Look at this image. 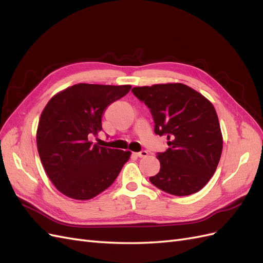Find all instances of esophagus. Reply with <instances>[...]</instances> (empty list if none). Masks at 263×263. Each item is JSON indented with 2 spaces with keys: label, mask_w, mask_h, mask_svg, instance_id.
I'll return each instance as SVG.
<instances>
[{
  "label": "esophagus",
  "mask_w": 263,
  "mask_h": 263,
  "mask_svg": "<svg viewBox=\"0 0 263 263\" xmlns=\"http://www.w3.org/2000/svg\"><path fill=\"white\" fill-rule=\"evenodd\" d=\"M135 155H136L139 158H145V157L148 156V151L147 150H141V151H139V153L135 154Z\"/></svg>",
  "instance_id": "esophagus-1"
}]
</instances>
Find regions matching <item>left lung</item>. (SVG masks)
<instances>
[{
    "label": "left lung",
    "instance_id": "left-lung-1",
    "mask_svg": "<svg viewBox=\"0 0 263 263\" xmlns=\"http://www.w3.org/2000/svg\"><path fill=\"white\" fill-rule=\"evenodd\" d=\"M132 92L150 109L155 134L169 140L166 151L157 153L160 171L150 182L177 196L198 192L216 171L222 150L213 104L182 83L137 86Z\"/></svg>",
    "mask_w": 263,
    "mask_h": 263
}]
</instances>
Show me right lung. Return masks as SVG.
<instances>
[{
    "label": "right lung",
    "instance_id": "obj_1",
    "mask_svg": "<svg viewBox=\"0 0 263 263\" xmlns=\"http://www.w3.org/2000/svg\"><path fill=\"white\" fill-rule=\"evenodd\" d=\"M130 85L80 83L55 94L44 108L37 129V148L47 176L62 194L90 200L113 182L130 153L93 145L102 117Z\"/></svg>",
    "mask_w": 263,
    "mask_h": 263
}]
</instances>
